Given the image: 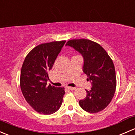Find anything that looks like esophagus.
<instances>
[{"label":"esophagus","instance_id":"esophagus-1","mask_svg":"<svg viewBox=\"0 0 135 135\" xmlns=\"http://www.w3.org/2000/svg\"><path fill=\"white\" fill-rule=\"evenodd\" d=\"M65 88H66V89H69V90H74V89H76L75 88H73V87H69V86H66Z\"/></svg>","mask_w":135,"mask_h":135}]
</instances>
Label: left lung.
<instances>
[{
	"mask_svg": "<svg viewBox=\"0 0 135 135\" xmlns=\"http://www.w3.org/2000/svg\"><path fill=\"white\" fill-rule=\"evenodd\" d=\"M66 46L73 47L84 59L83 71L91 81L86 97L79 101L81 108L89 113L104 110L111 102L116 88V76L112 60L99 44L87 39L69 40Z\"/></svg>",
	"mask_w": 135,
	"mask_h": 135,
	"instance_id": "1",
	"label": "left lung"
}]
</instances>
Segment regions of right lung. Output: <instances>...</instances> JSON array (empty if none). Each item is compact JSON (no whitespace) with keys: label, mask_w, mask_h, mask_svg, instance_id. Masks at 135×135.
I'll use <instances>...</instances> for the list:
<instances>
[{"label":"right lung","mask_w":135,"mask_h":135,"mask_svg":"<svg viewBox=\"0 0 135 135\" xmlns=\"http://www.w3.org/2000/svg\"><path fill=\"white\" fill-rule=\"evenodd\" d=\"M66 41L42 44L32 49L24 60L20 87L26 101L44 115L55 113L61 107L65 88L47 85L49 70Z\"/></svg>","instance_id":"obj_1"}]
</instances>
